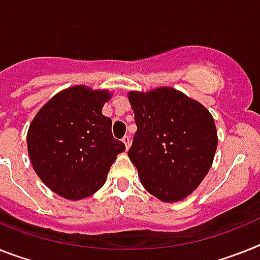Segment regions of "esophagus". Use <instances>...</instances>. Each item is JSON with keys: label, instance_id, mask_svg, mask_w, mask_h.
<instances>
[{"label": "esophagus", "instance_id": "34e87169", "mask_svg": "<svg viewBox=\"0 0 260 260\" xmlns=\"http://www.w3.org/2000/svg\"><path fill=\"white\" fill-rule=\"evenodd\" d=\"M123 143L125 144V148L126 149H129V147H131V137L129 136H124L123 137Z\"/></svg>", "mask_w": 260, "mask_h": 260}]
</instances>
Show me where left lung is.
Wrapping results in <instances>:
<instances>
[{
    "mask_svg": "<svg viewBox=\"0 0 260 260\" xmlns=\"http://www.w3.org/2000/svg\"><path fill=\"white\" fill-rule=\"evenodd\" d=\"M137 131L128 157L143 186L164 202L191 193L217 150L214 119L202 104L171 87L129 92Z\"/></svg>",
    "mask_w": 260,
    "mask_h": 260,
    "instance_id": "obj_1",
    "label": "left lung"
}]
</instances>
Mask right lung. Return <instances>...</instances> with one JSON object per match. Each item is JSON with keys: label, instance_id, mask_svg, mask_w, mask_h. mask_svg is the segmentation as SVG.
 I'll list each match as a JSON object with an SVG mask.
<instances>
[{"label": "right lung", "instance_id": "right-lung-1", "mask_svg": "<svg viewBox=\"0 0 260 260\" xmlns=\"http://www.w3.org/2000/svg\"><path fill=\"white\" fill-rule=\"evenodd\" d=\"M108 91L74 86L41 108L27 132V150L38 177L54 193L82 200L98 191L116 156L125 150L113 139L112 120L102 113Z\"/></svg>", "mask_w": 260, "mask_h": 260}]
</instances>
